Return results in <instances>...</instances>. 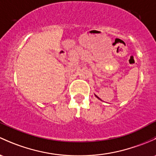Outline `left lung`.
<instances>
[{"mask_svg": "<svg viewBox=\"0 0 156 156\" xmlns=\"http://www.w3.org/2000/svg\"><path fill=\"white\" fill-rule=\"evenodd\" d=\"M95 96H96V97H97V98H98V99H99V97H98V96H96V95H95Z\"/></svg>", "mask_w": 156, "mask_h": 156, "instance_id": "8db88e82", "label": "left lung"}]
</instances>
